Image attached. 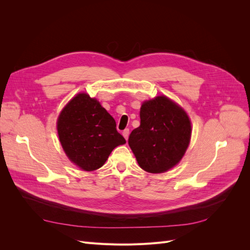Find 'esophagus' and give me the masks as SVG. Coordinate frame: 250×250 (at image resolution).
<instances>
[{
	"mask_svg": "<svg viewBox=\"0 0 250 250\" xmlns=\"http://www.w3.org/2000/svg\"><path fill=\"white\" fill-rule=\"evenodd\" d=\"M122 134H123V137H124L126 140H128V135H129V129H127V128H126L125 130H123Z\"/></svg>",
	"mask_w": 250,
	"mask_h": 250,
	"instance_id": "1",
	"label": "esophagus"
}]
</instances>
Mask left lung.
<instances>
[{
  "label": "left lung",
  "mask_w": 250,
  "mask_h": 250,
  "mask_svg": "<svg viewBox=\"0 0 250 250\" xmlns=\"http://www.w3.org/2000/svg\"><path fill=\"white\" fill-rule=\"evenodd\" d=\"M140 117L141 125L128 139L140 167L150 173L171 169L179 163L190 143V119L165 96L144 102Z\"/></svg>",
  "instance_id": "8db88e82"
}]
</instances>
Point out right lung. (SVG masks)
Wrapping results in <instances>:
<instances>
[{
    "mask_svg": "<svg viewBox=\"0 0 250 250\" xmlns=\"http://www.w3.org/2000/svg\"><path fill=\"white\" fill-rule=\"evenodd\" d=\"M57 130L67 157L84 171L102 167L111 151L126 143L115 119L86 94L74 97L60 112Z\"/></svg>",
    "mask_w": 250,
    "mask_h": 250,
    "instance_id": "1",
    "label": "right lung"
}]
</instances>
